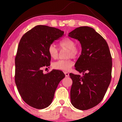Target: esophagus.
<instances>
[{
    "label": "esophagus",
    "mask_w": 122,
    "mask_h": 122,
    "mask_svg": "<svg viewBox=\"0 0 122 122\" xmlns=\"http://www.w3.org/2000/svg\"><path fill=\"white\" fill-rule=\"evenodd\" d=\"M65 76H66V77H68L69 76V73H68V72H67V71H66V72H65Z\"/></svg>",
    "instance_id": "esophagus-1"
}]
</instances>
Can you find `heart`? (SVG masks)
I'll return each instance as SVG.
<instances>
[{
  "instance_id": "1",
  "label": "heart",
  "mask_w": 122,
  "mask_h": 122,
  "mask_svg": "<svg viewBox=\"0 0 122 122\" xmlns=\"http://www.w3.org/2000/svg\"><path fill=\"white\" fill-rule=\"evenodd\" d=\"M76 42L73 39L69 37L63 39L59 42V46L61 49L66 48L68 49L66 57H75L79 54L80 49L76 46ZM48 53L49 56L54 59H56L59 56V49L54 45L51 44L48 48ZM74 62L71 58L65 60H60L53 63V67L54 69L60 71H68L73 66Z\"/></svg>"
}]
</instances>
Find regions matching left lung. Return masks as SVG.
Listing matches in <instances>:
<instances>
[{"mask_svg": "<svg viewBox=\"0 0 122 122\" xmlns=\"http://www.w3.org/2000/svg\"><path fill=\"white\" fill-rule=\"evenodd\" d=\"M69 36L81 43V54L75 68L83 73L82 76L69 74L73 81L71 103L76 109L88 110L104 98L111 79L112 57L107 41L92 27H79Z\"/></svg>", "mask_w": 122, "mask_h": 122, "instance_id": "obj_1", "label": "left lung"}]
</instances>
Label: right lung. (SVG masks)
Instances as JSON below:
<instances>
[{
  "mask_svg": "<svg viewBox=\"0 0 122 122\" xmlns=\"http://www.w3.org/2000/svg\"><path fill=\"white\" fill-rule=\"evenodd\" d=\"M63 34L56 28L38 25L20 39L15 58V82L22 100L33 108L48 107L59 82L65 77L59 70L45 74L42 71L50 66L49 46Z\"/></svg>",
  "mask_w": 122,
  "mask_h": 122,
  "instance_id": "right-lung-1",
  "label": "right lung"
}]
</instances>
